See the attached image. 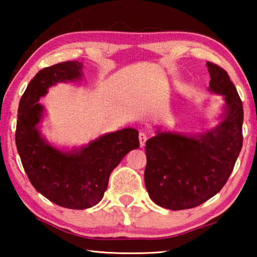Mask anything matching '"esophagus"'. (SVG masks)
<instances>
[{
	"label": "esophagus",
	"instance_id": "34e87169",
	"mask_svg": "<svg viewBox=\"0 0 257 257\" xmlns=\"http://www.w3.org/2000/svg\"><path fill=\"white\" fill-rule=\"evenodd\" d=\"M138 137H139V145H141V147H144L145 146V143L147 141L146 133L143 132V130H142V132H139Z\"/></svg>",
	"mask_w": 257,
	"mask_h": 257
}]
</instances>
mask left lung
Here are the masks:
<instances>
[{"instance_id":"8db88e82","label":"left lung","mask_w":257,"mask_h":257,"mask_svg":"<svg viewBox=\"0 0 257 257\" xmlns=\"http://www.w3.org/2000/svg\"><path fill=\"white\" fill-rule=\"evenodd\" d=\"M210 89L222 95L223 120L196 136L161 133L146 142V189L158 205L172 211L201 205L222 189L242 147V102L229 75L206 62Z\"/></svg>"}]
</instances>
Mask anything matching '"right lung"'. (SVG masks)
<instances>
[{
	"label": "right lung",
	"mask_w": 257,
	"mask_h": 257,
	"mask_svg": "<svg viewBox=\"0 0 257 257\" xmlns=\"http://www.w3.org/2000/svg\"><path fill=\"white\" fill-rule=\"evenodd\" d=\"M82 67L78 61H67L38 71L21 96L16 129L17 150L34 188L56 205L72 210L96 205L113 169L139 147L134 128L105 134L71 152L55 149L42 137L37 124L44 107L37 102L51 86L79 80Z\"/></svg>",
	"instance_id": "add662e5"
}]
</instances>
